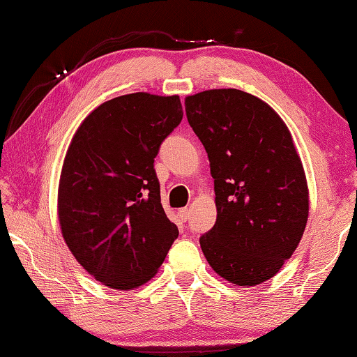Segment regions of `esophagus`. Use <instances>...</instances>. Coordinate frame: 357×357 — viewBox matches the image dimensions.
<instances>
[{"mask_svg":"<svg viewBox=\"0 0 357 357\" xmlns=\"http://www.w3.org/2000/svg\"><path fill=\"white\" fill-rule=\"evenodd\" d=\"M178 216H179L181 220H183V222H185V220L189 219V209L188 208H181L178 211Z\"/></svg>","mask_w":357,"mask_h":357,"instance_id":"34e87169","label":"esophagus"}]
</instances>
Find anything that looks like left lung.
<instances>
[{"label":"left lung","instance_id":"1","mask_svg":"<svg viewBox=\"0 0 357 357\" xmlns=\"http://www.w3.org/2000/svg\"><path fill=\"white\" fill-rule=\"evenodd\" d=\"M184 105L216 194L202 251L231 284L257 286L278 273L307 227L308 184L292 135L273 107L243 90H205Z\"/></svg>","mask_w":357,"mask_h":357}]
</instances>
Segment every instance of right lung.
<instances>
[{
	"mask_svg": "<svg viewBox=\"0 0 357 357\" xmlns=\"http://www.w3.org/2000/svg\"><path fill=\"white\" fill-rule=\"evenodd\" d=\"M181 119L178 95H122L95 107L68 146L56 197L61 235L84 270L111 289L154 278L178 238L154 158Z\"/></svg>",
	"mask_w": 357,
	"mask_h": 357,
	"instance_id": "1",
	"label": "right lung"
}]
</instances>
